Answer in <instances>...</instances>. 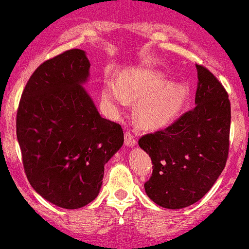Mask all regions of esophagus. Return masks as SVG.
Instances as JSON below:
<instances>
[{"mask_svg": "<svg viewBox=\"0 0 249 249\" xmlns=\"http://www.w3.org/2000/svg\"><path fill=\"white\" fill-rule=\"evenodd\" d=\"M137 144V141H136V137L132 135L130 131L125 132V145L126 146H135Z\"/></svg>", "mask_w": 249, "mask_h": 249, "instance_id": "obj_1", "label": "esophagus"}]
</instances>
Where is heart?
<instances>
[{
	"mask_svg": "<svg viewBox=\"0 0 249 249\" xmlns=\"http://www.w3.org/2000/svg\"><path fill=\"white\" fill-rule=\"evenodd\" d=\"M101 94L104 104L113 111L141 99L136 106L138 123L146 129H161L179 116L191 90L186 83L171 82L162 72L143 69L127 72L120 81L108 78Z\"/></svg>",
	"mask_w": 249,
	"mask_h": 249,
	"instance_id": "obj_1",
	"label": "heart"
}]
</instances>
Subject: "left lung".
Wrapping results in <instances>:
<instances>
[{
  "mask_svg": "<svg viewBox=\"0 0 249 249\" xmlns=\"http://www.w3.org/2000/svg\"><path fill=\"white\" fill-rule=\"evenodd\" d=\"M197 106L174 124L138 141L153 162L145 193L158 205L182 209L198 201L213 186L229 151L230 101L218 80L196 65Z\"/></svg>",
  "mask_w": 249,
  "mask_h": 249,
  "instance_id": "1",
  "label": "left lung"
}]
</instances>
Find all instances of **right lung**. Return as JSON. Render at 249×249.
<instances>
[{"mask_svg": "<svg viewBox=\"0 0 249 249\" xmlns=\"http://www.w3.org/2000/svg\"><path fill=\"white\" fill-rule=\"evenodd\" d=\"M90 63L83 50L39 65L21 95L17 137L31 186L63 209L98 197L105 164L122 148L119 124L100 116L83 85Z\"/></svg>", "mask_w": 249, "mask_h": 249, "instance_id": "add662e5", "label": "right lung"}]
</instances>
